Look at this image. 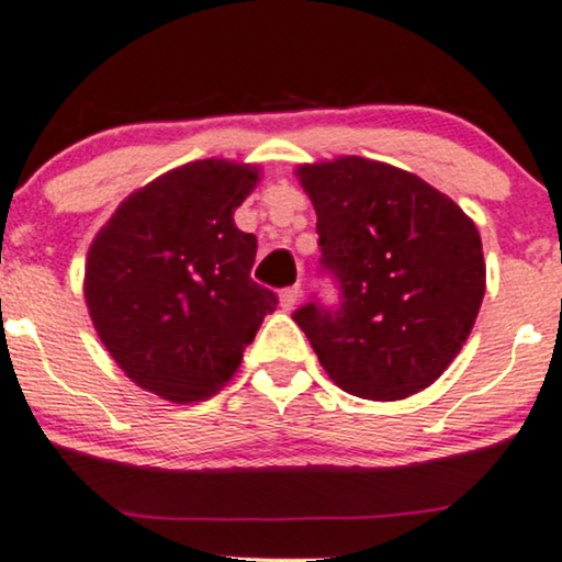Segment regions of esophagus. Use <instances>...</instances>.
I'll use <instances>...</instances> for the list:
<instances>
[{
	"instance_id": "1",
	"label": "esophagus",
	"mask_w": 562,
	"mask_h": 562,
	"mask_svg": "<svg viewBox=\"0 0 562 562\" xmlns=\"http://www.w3.org/2000/svg\"><path fill=\"white\" fill-rule=\"evenodd\" d=\"M300 296H302V289L300 286H289L281 292V307L286 310V313H292V310L300 304Z\"/></svg>"
}]
</instances>
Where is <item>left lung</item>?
I'll return each mask as SVG.
<instances>
[{"instance_id": "left-lung-1", "label": "left lung", "mask_w": 562, "mask_h": 562, "mask_svg": "<svg viewBox=\"0 0 562 562\" xmlns=\"http://www.w3.org/2000/svg\"><path fill=\"white\" fill-rule=\"evenodd\" d=\"M321 266L338 307L307 302L294 323L323 370L359 398L398 401L432 385L472 334L484 296L474 221L425 179L359 156L304 164Z\"/></svg>"}]
</instances>
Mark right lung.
Masks as SVG:
<instances>
[{
    "mask_svg": "<svg viewBox=\"0 0 562 562\" xmlns=\"http://www.w3.org/2000/svg\"><path fill=\"white\" fill-rule=\"evenodd\" d=\"M258 171L224 158L166 171L88 249L82 292L95 334L124 375L166 401L221 391L279 304L249 276L258 239L234 224Z\"/></svg>",
    "mask_w": 562,
    "mask_h": 562,
    "instance_id": "obj_1",
    "label": "right lung"
}]
</instances>
